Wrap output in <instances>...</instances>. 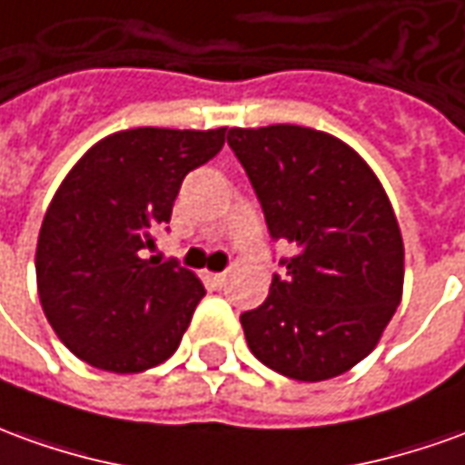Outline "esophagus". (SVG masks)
<instances>
[{
    "label": "esophagus",
    "instance_id": "34e87169",
    "mask_svg": "<svg viewBox=\"0 0 465 465\" xmlns=\"http://www.w3.org/2000/svg\"><path fill=\"white\" fill-rule=\"evenodd\" d=\"M209 282L213 287H223L226 284V272H219V274H209Z\"/></svg>",
    "mask_w": 465,
    "mask_h": 465
}]
</instances>
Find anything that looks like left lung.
Listing matches in <instances>:
<instances>
[{
	"label": "left lung",
	"instance_id": "left-lung-1",
	"mask_svg": "<svg viewBox=\"0 0 465 465\" xmlns=\"http://www.w3.org/2000/svg\"><path fill=\"white\" fill-rule=\"evenodd\" d=\"M282 256L269 297L242 314L249 350L292 380L337 378L375 350L402 294V239L375 173L322 131L232 128Z\"/></svg>",
	"mask_w": 465,
	"mask_h": 465
}]
</instances>
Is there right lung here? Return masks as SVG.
<instances>
[{
    "mask_svg": "<svg viewBox=\"0 0 465 465\" xmlns=\"http://www.w3.org/2000/svg\"><path fill=\"white\" fill-rule=\"evenodd\" d=\"M226 141L216 131L135 128L93 145L57 188L37 242L47 322L93 368L141 372L173 355L206 294L196 274L145 259L188 171Z\"/></svg>",
    "mask_w": 465,
    "mask_h": 465,
    "instance_id": "right-lung-1",
    "label": "right lung"
}]
</instances>
